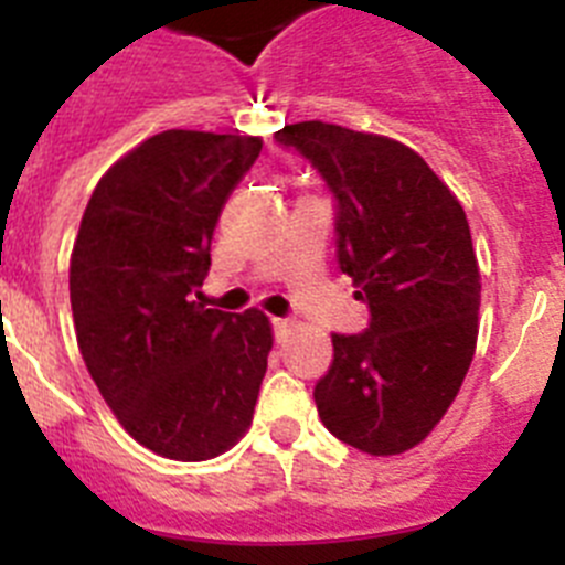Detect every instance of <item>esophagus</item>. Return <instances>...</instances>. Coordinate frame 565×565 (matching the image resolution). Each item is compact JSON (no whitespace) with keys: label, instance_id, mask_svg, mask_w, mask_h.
I'll use <instances>...</instances> for the list:
<instances>
[{"label":"esophagus","instance_id":"34e87169","mask_svg":"<svg viewBox=\"0 0 565 565\" xmlns=\"http://www.w3.org/2000/svg\"><path fill=\"white\" fill-rule=\"evenodd\" d=\"M271 326H274V337H277V342H282V339L288 337V331H291V319H271Z\"/></svg>","mask_w":565,"mask_h":565}]
</instances>
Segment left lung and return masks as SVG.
Segmentation results:
<instances>
[{"label":"left lung","instance_id":"1","mask_svg":"<svg viewBox=\"0 0 565 565\" xmlns=\"http://www.w3.org/2000/svg\"><path fill=\"white\" fill-rule=\"evenodd\" d=\"M337 198V257L367 302L364 333H333L313 387L322 424L356 450L398 456L430 436L476 356L481 274L456 194L411 147L322 121L288 124Z\"/></svg>","mask_w":565,"mask_h":565}]
</instances>
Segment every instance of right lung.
<instances>
[{"instance_id":"add662e5","label":"right lung","mask_w":565,"mask_h":565,"mask_svg":"<svg viewBox=\"0 0 565 565\" xmlns=\"http://www.w3.org/2000/svg\"><path fill=\"white\" fill-rule=\"evenodd\" d=\"M259 149L254 135H152L98 181L70 257L89 376L124 430L174 461L234 447L266 376V313L193 299L212 266L217 217Z\"/></svg>"}]
</instances>
